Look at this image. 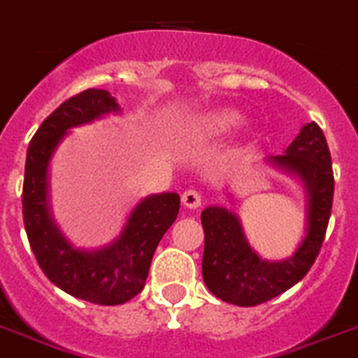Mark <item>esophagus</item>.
Instances as JSON below:
<instances>
[{
  "label": "esophagus",
  "instance_id": "obj_1",
  "mask_svg": "<svg viewBox=\"0 0 358 358\" xmlns=\"http://www.w3.org/2000/svg\"><path fill=\"white\" fill-rule=\"evenodd\" d=\"M181 199H182V204H185L186 208L195 210L201 206V201H203V197H201V194L197 190H186L185 194H182Z\"/></svg>",
  "mask_w": 358,
  "mask_h": 358
}]
</instances>
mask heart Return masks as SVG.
Returning a JSON list of instances; mask_svg holds the SVG:
<instances>
[{"instance_id": "heart-1", "label": "heart", "mask_w": 358, "mask_h": 358, "mask_svg": "<svg viewBox=\"0 0 358 358\" xmlns=\"http://www.w3.org/2000/svg\"><path fill=\"white\" fill-rule=\"evenodd\" d=\"M241 115L234 110H215V112H208L203 117H199L197 124H195V134L203 139H212V137L224 136L226 132H230L235 124L239 123Z\"/></svg>"}]
</instances>
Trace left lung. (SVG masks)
I'll list each match as a JSON object with an SVG mask.
<instances>
[{
  "label": "left lung",
  "mask_w": 358,
  "mask_h": 358,
  "mask_svg": "<svg viewBox=\"0 0 358 358\" xmlns=\"http://www.w3.org/2000/svg\"><path fill=\"white\" fill-rule=\"evenodd\" d=\"M273 166L297 176L306 188V237L292 257L266 261L250 248L239 217L221 206L201 213L204 228L203 279L217 299L235 306H257L299 282L313 266L331 215V154L315 121L304 124L282 155L268 157Z\"/></svg>",
  "instance_id": "1"
}]
</instances>
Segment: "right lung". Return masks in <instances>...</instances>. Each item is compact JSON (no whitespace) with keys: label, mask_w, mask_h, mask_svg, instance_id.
<instances>
[{"label":"right lung","mask_w":358,"mask_h":358,"mask_svg":"<svg viewBox=\"0 0 358 358\" xmlns=\"http://www.w3.org/2000/svg\"><path fill=\"white\" fill-rule=\"evenodd\" d=\"M106 90L88 88L61 103L38 128L27 150L23 222L36 261L48 280L72 297L117 306L141 293L159 241L173 224L181 199L173 192L137 204L117 239L99 250H78L54 224L48 208V163L70 128L119 112Z\"/></svg>","instance_id":"1"}]
</instances>
